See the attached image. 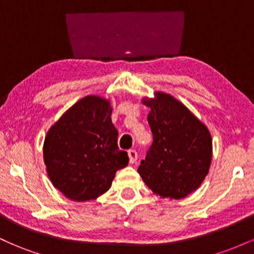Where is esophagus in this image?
Masks as SVG:
<instances>
[{"instance_id":"1","label":"esophagus","mask_w":254,"mask_h":254,"mask_svg":"<svg viewBox=\"0 0 254 254\" xmlns=\"http://www.w3.org/2000/svg\"><path fill=\"white\" fill-rule=\"evenodd\" d=\"M127 155H129V160H130V164H135L137 161V159H138V154H137V151L135 149H130L127 151Z\"/></svg>"}]
</instances>
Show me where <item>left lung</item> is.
Returning a JSON list of instances; mask_svg holds the SVG:
<instances>
[{"label":"left lung","instance_id":"left-lung-1","mask_svg":"<svg viewBox=\"0 0 254 254\" xmlns=\"http://www.w3.org/2000/svg\"><path fill=\"white\" fill-rule=\"evenodd\" d=\"M142 103L150 109L153 143L137 172L154 193L180 199L196 191L211 164L208 127L172 95L156 92Z\"/></svg>","mask_w":254,"mask_h":254}]
</instances>
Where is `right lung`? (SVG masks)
<instances>
[{
  "label": "right lung",
  "instance_id": "right-lung-1",
  "mask_svg": "<svg viewBox=\"0 0 254 254\" xmlns=\"http://www.w3.org/2000/svg\"><path fill=\"white\" fill-rule=\"evenodd\" d=\"M110 101L88 95L66 111L44 141V162L54 186L76 202L95 199L129 162L118 148Z\"/></svg>",
  "mask_w": 254,
  "mask_h": 254
}]
</instances>
